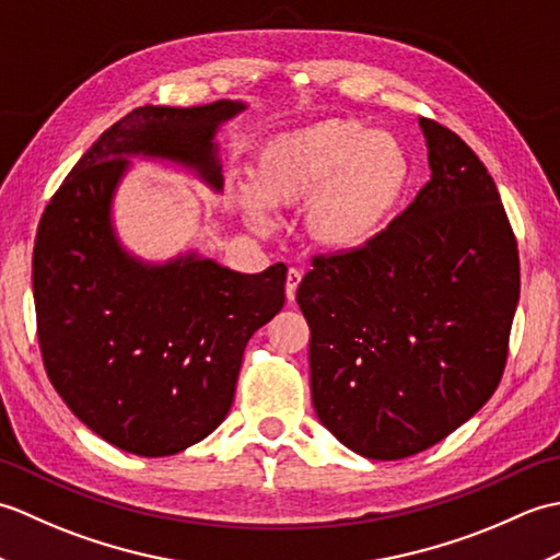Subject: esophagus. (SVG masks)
I'll list each match as a JSON object with an SVG mask.
<instances>
[{"mask_svg": "<svg viewBox=\"0 0 560 560\" xmlns=\"http://www.w3.org/2000/svg\"><path fill=\"white\" fill-rule=\"evenodd\" d=\"M301 279H303V273H301L299 269L291 267L289 273H287V299H289V301L295 299V291H299Z\"/></svg>", "mask_w": 560, "mask_h": 560, "instance_id": "esophagus-1", "label": "esophagus"}]
</instances>
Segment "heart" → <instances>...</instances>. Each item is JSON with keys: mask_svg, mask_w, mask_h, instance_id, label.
<instances>
[{"mask_svg": "<svg viewBox=\"0 0 560 560\" xmlns=\"http://www.w3.org/2000/svg\"><path fill=\"white\" fill-rule=\"evenodd\" d=\"M253 183L233 185V205L261 229L269 209L303 205V233L325 253H353L387 229L411 183V159L389 132L351 117H323L267 137Z\"/></svg>", "mask_w": 560, "mask_h": 560, "instance_id": "b5f03b06", "label": "heart"}]
</instances>
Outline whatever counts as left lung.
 <instances>
[{"instance_id": "8db88e82", "label": "left lung", "mask_w": 560, "mask_h": 560, "mask_svg": "<svg viewBox=\"0 0 560 560\" xmlns=\"http://www.w3.org/2000/svg\"><path fill=\"white\" fill-rule=\"evenodd\" d=\"M419 125L431 180L371 245L317 257L295 293L317 419L368 459L428 450L491 399L520 301L493 177L455 132Z\"/></svg>"}]
</instances>
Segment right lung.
<instances>
[{
    "instance_id": "1",
    "label": "right lung",
    "mask_w": 560,
    "mask_h": 560,
    "mask_svg": "<svg viewBox=\"0 0 560 560\" xmlns=\"http://www.w3.org/2000/svg\"><path fill=\"white\" fill-rule=\"evenodd\" d=\"M245 108H135L83 153L38 225L33 299L47 377L83 425L139 457L217 431L245 343L287 301V265L243 273L197 249L141 259L115 231L117 187L137 156L180 165L221 195L217 135Z\"/></svg>"
}]
</instances>
